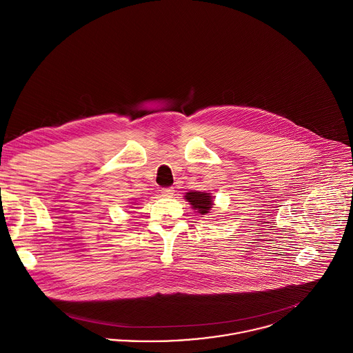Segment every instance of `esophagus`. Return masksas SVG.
I'll use <instances>...</instances> for the list:
<instances>
[{"label":"esophagus","mask_w":353,"mask_h":353,"mask_svg":"<svg viewBox=\"0 0 353 353\" xmlns=\"http://www.w3.org/2000/svg\"><path fill=\"white\" fill-rule=\"evenodd\" d=\"M160 193H161L164 197H172V196H174V188H161Z\"/></svg>","instance_id":"esophagus-1"}]
</instances>
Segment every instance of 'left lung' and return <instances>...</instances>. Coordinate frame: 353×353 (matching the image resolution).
Returning a JSON list of instances; mask_svg holds the SVG:
<instances>
[{"mask_svg":"<svg viewBox=\"0 0 353 353\" xmlns=\"http://www.w3.org/2000/svg\"><path fill=\"white\" fill-rule=\"evenodd\" d=\"M186 200L192 204V207L194 210H197V212H200L201 215L210 212V210L212 208V197L210 193H203V192H189L186 193Z\"/></svg>","mask_w":353,"mask_h":353,"instance_id":"8db88e82","label":"left lung"}]
</instances>
